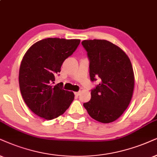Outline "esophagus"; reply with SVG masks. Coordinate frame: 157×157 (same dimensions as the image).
<instances>
[{"instance_id": "1", "label": "esophagus", "mask_w": 157, "mask_h": 157, "mask_svg": "<svg viewBox=\"0 0 157 157\" xmlns=\"http://www.w3.org/2000/svg\"><path fill=\"white\" fill-rule=\"evenodd\" d=\"M80 93H81V91H78V92H75V96H78L80 94Z\"/></svg>"}]
</instances>
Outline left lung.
Here are the masks:
<instances>
[{
	"label": "left lung",
	"mask_w": 157,
	"mask_h": 157,
	"mask_svg": "<svg viewBox=\"0 0 157 157\" xmlns=\"http://www.w3.org/2000/svg\"><path fill=\"white\" fill-rule=\"evenodd\" d=\"M82 45L90 60L91 81L100 83L91 90V98L83 106L88 114L101 123L120 117L130 104L135 77L131 61L117 45L106 40H85Z\"/></svg>",
	"instance_id": "left-lung-1"
}]
</instances>
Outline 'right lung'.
Listing matches in <instances>:
<instances>
[{"instance_id": "add662e5", "label": "right lung", "mask_w": 157, "mask_h": 157, "mask_svg": "<svg viewBox=\"0 0 157 157\" xmlns=\"http://www.w3.org/2000/svg\"><path fill=\"white\" fill-rule=\"evenodd\" d=\"M80 43L79 39L45 38L29 48L21 60L19 73L21 94L33 113L51 120L63 114L75 98L63 83L53 85L55 75Z\"/></svg>"}]
</instances>
